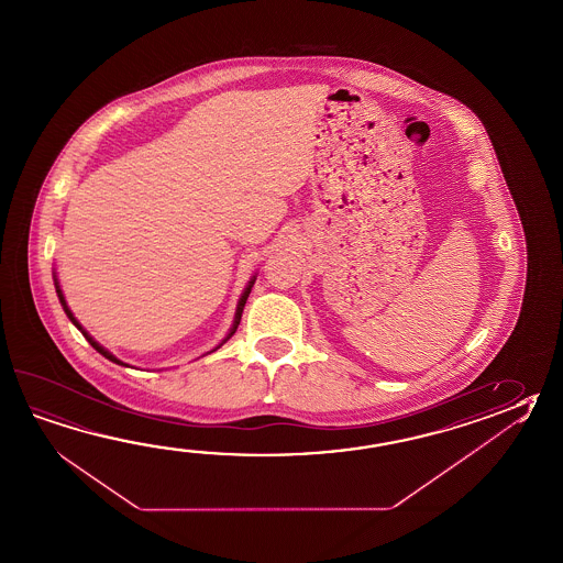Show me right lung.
<instances>
[{"instance_id":"add662e5","label":"right lung","mask_w":563,"mask_h":563,"mask_svg":"<svg viewBox=\"0 0 563 563\" xmlns=\"http://www.w3.org/2000/svg\"><path fill=\"white\" fill-rule=\"evenodd\" d=\"M254 280H256V275H254L253 278L249 280V285H246V288L242 290L241 299H239V305H236V312H234V321H232V327H230L229 334H227V336L222 339V343H220L219 346H214L212 351H217V349H220L222 344L229 341L232 334L236 333V329H239V322H241L242 310H244L246 299H249V295H251V290H253ZM54 285H56V292H58V299L59 302H62V309H64V312L68 314V319L69 321H71V324H74V327H78V331H80V333L84 334V336H86V341L92 344L93 349H96V351H98L100 355L106 356L108 361H112V363H115V365H122V367H128V363H124V361H120L118 356L112 355V353H110L108 349H103L102 344L98 343V341L93 339L92 334L88 333V331H86V329L81 327L80 322H78V319L74 317V312L69 310L68 302H66V297H64V292H62V288H59L58 276H56V273H54ZM212 351H210V353H212Z\"/></svg>"}]
</instances>
